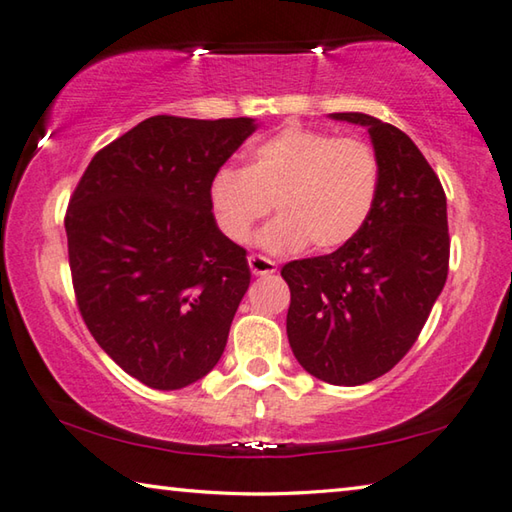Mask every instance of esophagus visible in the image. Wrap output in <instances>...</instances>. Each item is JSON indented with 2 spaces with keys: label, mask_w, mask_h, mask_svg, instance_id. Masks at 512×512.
I'll return each instance as SVG.
<instances>
[{
  "label": "esophagus",
  "mask_w": 512,
  "mask_h": 512,
  "mask_svg": "<svg viewBox=\"0 0 512 512\" xmlns=\"http://www.w3.org/2000/svg\"><path fill=\"white\" fill-rule=\"evenodd\" d=\"M248 266L253 275H273L277 271V264L273 262V259L262 257V255H250Z\"/></svg>",
  "instance_id": "34e87169"
}]
</instances>
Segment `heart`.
Returning a JSON list of instances; mask_svg holds the SVG:
<instances>
[{
	"mask_svg": "<svg viewBox=\"0 0 512 512\" xmlns=\"http://www.w3.org/2000/svg\"><path fill=\"white\" fill-rule=\"evenodd\" d=\"M379 185V158L368 142L287 126L250 151L244 171L216 173L210 205L232 244H246L273 205L277 219L257 237L259 248L332 253L368 223Z\"/></svg>",
	"mask_w": 512,
	"mask_h": 512,
	"instance_id": "obj_1",
	"label": "heart"
}]
</instances>
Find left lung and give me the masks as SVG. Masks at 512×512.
<instances>
[{
    "label": "left lung",
    "instance_id": "1",
    "mask_svg": "<svg viewBox=\"0 0 512 512\" xmlns=\"http://www.w3.org/2000/svg\"><path fill=\"white\" fill-rule=\"evenodd\" d=\"M329 117L368 131L381 169L379 196L350 244L284 264L287 336L309 375L359 386L386 375L411 350L445 287L447 198L400 128L363 112Z\"/></svg>",
    "mask_w": 512,
    "mask_h": 512
}]
</instances>
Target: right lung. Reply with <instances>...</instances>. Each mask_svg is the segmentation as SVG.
Listing matches in <instances>:
<instances>
[{
  "mask_svg": "<svg viewBox=\"0 0 512 512\" xmlns=\"http://www.w3.org/2000/svg\"><path fill=\"white\" fill-rule=\"evenodd\" d=\"M257 121L158 115L94 155L65 216L81 316L108 357L158 391L205 377L250 284L210 185Z\"/></svg>",
  "mask_w": 512,
  "mask_h": 512,
  "instance_id": "add662e5",
  "label": "right lung"
}]
</instances>
